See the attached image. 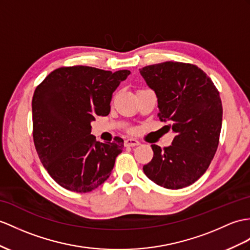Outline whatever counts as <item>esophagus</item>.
Returning <instances> with one entry per match:
<instances>
[{"label": "esophagus", "mask_w": 250, "mask_h": 250, "mask_svg": "<svg viewBox=\"0 0 250 250\" xmlns=\"http://www.w3.org/2000/svg\"><path fill=\"white\" fill-rule=\"evenodd\" d=\"M140 142L136 139H126L125 140V146H137Z\"/></svg>", "instance_id": "esophagus-1"}]
</instances>
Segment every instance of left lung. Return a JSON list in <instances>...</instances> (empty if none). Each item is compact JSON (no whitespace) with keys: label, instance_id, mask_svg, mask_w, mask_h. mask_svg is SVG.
<instances>
[{"label":"left lung","instance_id":"8db88e82","mask_svg":"<svg viewBox=\"0 0 250 250\" xmlns=\"http://www.w3.org/2000/svg\"><path fill=\"white\" fill-rule=\"evenodd\" d=\"M158 99L159 118L169 121L172 145L151 144L154 157L143 171L158 186L178 190L208 169L222 129V101L210 77L191 63L167 62L140 69Z\"/></svg>","mask_w":250,"mask_h":250}]
</instances>
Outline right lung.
Segmentation results:
<instances>
[{
    "instance_id": "obj_1",
    "label": "right lung",
    "mask_w": 250,
    "mask_h": 250,
    "mask_svg": "<svg viewBox=\"0 0 250 250\" xmlns=\"http://www.w3.org/2000/svg\"><path fill=\"white\" fill-rule=\"evenodd\" d=\"M130 74L75 65L54 70L36 88L33 137L40 161L59 186L77 193L109 178L124 141L99 142L91 135L95 115L110 112L112 93Z\"/></svg>"
}]
</instances>
